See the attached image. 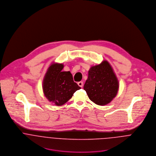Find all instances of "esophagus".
Listing matches in <instances>:
<instances>
[{
  "label": "esophagus",
  "mask_w": 156,
  "mask_h": 156,
  "mask_svg": "<svg viewBox=\"0 0 156 156\" xmlns=\"http://www.w3.org/2000/svg\"><path fill=\"white\" fill-rule=\"evenodd\" d=\"M77 84H78V85L80 87H83V82H79L78 83H77Z\"/></svg>",
  "instance_id": "1"
}]
</instances>
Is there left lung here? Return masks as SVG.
Returning a JSON list of instances; mask_svg holds the SVG:
<instances>
[{
	"label": "left lung",
	"mask_w": 156,
	"mask_h": 156,
	"mask_svg": "<svg viewBox=\"0 0 156 156\" xmlns=\"http://www.w3.org/2000/svg\"><path fill=\"white\" fill-rule=\"evenodd\" d=\"M89 99L98 105H106L116 97L119 82L111 66L107 61L90 67L84 85Z\"/></svg>",
	"instance_id": "8db88e82"
}]
</instances>
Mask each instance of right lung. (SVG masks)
<instances>
[{
	"label": "right lung",
	"mask_w": 156,
	"mask_h": 156,
	"mask_svg": "<svg viewBox=\"0 0 156 156\" xmlns=\"http://www.w3.org/2000/svg\"><path fill=\"white\" fill-rule=\"evenodd\" d=\"M62 64L53 63L48 67L43 82V89L50 102L62 106L72 97L73 94L81 89L74 82L70 71H62Z\"/></svg>",
	"instance_id": "obj_1"
}]
</instances>
